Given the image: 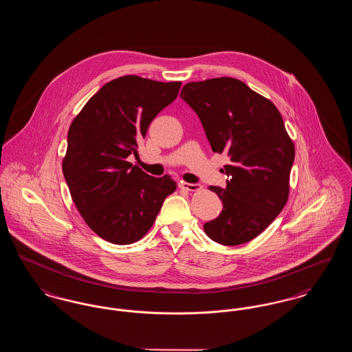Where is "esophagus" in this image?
I'll return each instance as SVG.
<instances>
[{"mask_svg": "<svg viewBox=\"0 0 352 352\" xmlns=\"http://www.w3.org/2000/svg\"><path fill=\"white\" fill-rule=\"evenodd\" d=\"M179 187L187 190V191H198L201 188V184H188V182H181Z\"/></svg>", "mask_w": 352, "mask_h": 352, "instance_id": "obj_1", "label": "esophagus"}]
</instances>
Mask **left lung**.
Wrapping results in <instances>:
<instances>
[{"mask_svg": "<svg viewBox=\"0 0 352 352\" xmlns=\"http://www.w3.org/2000/svg\"><path fill=\"white\" fill-rule=\"evenodd\" d=\"M184 99L199 116L212 151L230 155L227 187L211 186L223 210L203 226L210 239L240 245L261 234L289 198L294 144L272 101L234 78L187 83Z\"/></svg>", "mask_w": 352, "mask_h": 352, "instance_id": "obj_1", "label": "left lung"}]
</instances>
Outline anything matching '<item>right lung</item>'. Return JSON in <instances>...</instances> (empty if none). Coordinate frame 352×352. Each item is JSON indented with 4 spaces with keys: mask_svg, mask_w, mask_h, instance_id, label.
Returning <instances> with one entry per match:
<instances>
[{
    "mask_svg": "<svg viewBox=\"0 0 352 352\" xmlns=\"http://www.w3.org/2000/svg\"><path fill=\"white\" fill-rule=\"evenodd\" d=\"M181 84L135 75L113 79L69 125L62 168L71 198L87 226L112 244L142 239L177 190L170 175L154 178L126 158L137 153L154 118L177 99Z\"/></svg>",
    "mask_w": 352,
    "mask_h": 352,
    "instance_id": "right-lung-1",
    "label": "right lung"
}]
</instances>
